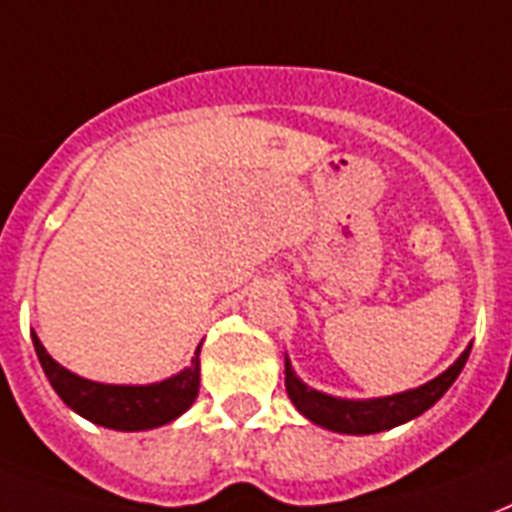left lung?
I'll return each instance as SVG.
<instances>
[{
  "mask_svg": "<svg viewBox=\"0 0 512 512\" xmlns=\"http://www.w3.org/2000/svg\"><path fill=\"white\" fill-rule=\"evenodd\" d=\"M467 355H470V347L459 355L454 366L446 368L441 376H435L433 382L422 384L417 390L374 400H344L312 390L293 374L291 363L285 360V390H288V398L293 400V406L299 408L304 417L315 422V425L326 427V430L350 435L382 433V430H390V427H398L408 419L425 414L435 400H441L443 392L449 390L454 379L462 374Z\"/></svg>",
  "mask_w": 512,
  "mask_h": 512,
  "instance_id": "obj_1",
  "label": "left lung"
}]
</instances>
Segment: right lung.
Here are the masks:
<instances>
[{
	"mask_svg": "<svg viewBox=\"0 0 512 512\" xmlns=\"http://www.w3.org/2000/svg\"><path fill=\"white\" fill-rule=\"evenodd\" d=\"M31 339H34L39 363L63 403L74 408L79 417L109 427V430L133 433V430L168 425L192 406L200 390V347L194 352L192 366L184 368L181 374L170 376L165 382L144 384V387H122V384L90 382V379L71 374L47 355L37 334H31Z\"/></svg>",
	"mask_w": 512,
	"mask_h": 512,
	"instance_id": "obj_1",
	"label": "right lung"
}]
</instances>
